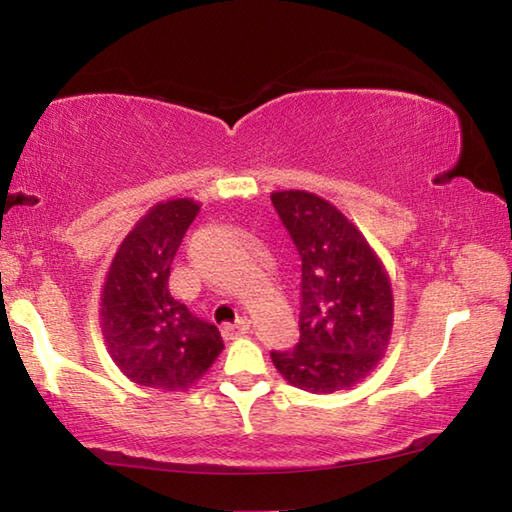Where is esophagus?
I'll list each match as a JSON object with an SVG mask.
<instances>
[{
    "label": "esophagus",
    "instance_id": "1",
    "mask_svg": "<svg viewBox=\"0 0 512 512\" xmlns=\"http://www.w3.org/2000/svg\"><path fill=\"white\" fill-rule=\"evenodd\" d=\"M248 329H250V320L246 316H241L235 320V323L223 325V336L225 339H237V336L248 334Z\"/></svg>",
    "mask_w": 512,
    "mask_h": 512
}]
</instances>
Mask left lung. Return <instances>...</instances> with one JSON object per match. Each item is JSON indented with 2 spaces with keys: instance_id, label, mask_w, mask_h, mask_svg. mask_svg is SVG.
<instances>
[{
  "instance_id": "left-lung-1",
  "label": "left lung",
  "mask_w": 512,
  "mask_h": 512,
  "mask_svg": "<svg viewBox=\"0 0 512 512\" xmlns=\"http://www.w3.org/2000/svg\"><path fill=\"white\" fill-rule=\"evenodd\" d=\"M277 216L298 248L300 339L273 350L277 372L309 393L359 384L393 332V291L384 264L348 216L309 192H275Z\"/></svg>"
}]
</instances>
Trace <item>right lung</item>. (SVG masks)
I'll list each match as a JSON object with an SVG mask.
<instances>
[{
    "mask_svg": "<svg viewBox=\"0 0 512 512\" xmlns=\"http://www.w3.org/2000/svg\"><path fill=\"white\" fill-rule=\"evenodd\" d=\"M201 205L173 198L153 205L121 241L101 291V332L117 368L135 384L185 391L223 350L216 325L169 291V273Z\"/></svg>",
    "mask_w": 512,
    "mask_h": 512,
    "instance_id": "1",
    "label": "right lung"
}]
</instances>
